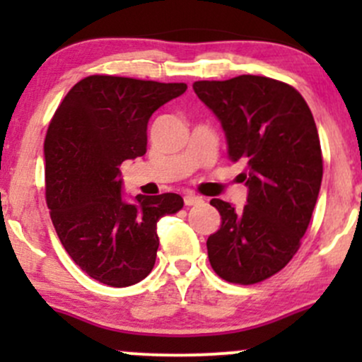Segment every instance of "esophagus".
I'll use <instances>...</instances> for the list:
<instances>
[{
  "label": "esophagus",
  "instance_id": "1",
  "mask_svg": "<svg viewBox=\"0 0 362 362\" xmlns=\"http://www.w3.org/2000/svg\"><path fill=\"white\" fill-rule=\"evenodd\" d=\"M184 202H185V206H197L202 202V197H199V195H195V194H185Z\"/></svg>",
  "mask_w": 362,
  "mask_h": 362
}]
</instances>
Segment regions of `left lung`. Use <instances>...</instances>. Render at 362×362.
I'll list each match as a JSON object with an SVG mask.
<instances>
[{
    "label": "left lung",
    "instance_id": "obj_1",
    "mask_svg": "<svg viewBox=\"0 0 362 362\" xmlns=\"http://www.w3.org/2000/svg\"><path fill=\"white\" fill-rule=\"evenodd\" d=\"M199 100L221 122L228 158L245 165L247 206L213 199L221 226L207 238L211 267L224 281L255 284L284 269L306 233L323 175L322 149L300 91L265 76L195 81Z\"/></svg>",
    "mask_w": 362,
    "mask_h": 362
}]
</instances>
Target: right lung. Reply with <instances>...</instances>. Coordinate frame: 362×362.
Masks as SVG:
<instances>
[{
	"label": "right lung",
	"mask_w": 362,
	"mask_h": 362,
	"mask_svg": "<svg viewBox=\"0 0 362 362\" xmlns=\"http://www.w3.org/2000/svg\"><path fill=\"white\" fill-rule=\"evenodd\" d=\"M185 83L93 74L78 81L49 124L45 201L62 247L91 279L126 288L151 272L156 223L184 207L178 194L122 195L120 163L143 156L153 112Z\"/></svg>",
	"instance_id": "right-lung-1"
}]
</instances>
